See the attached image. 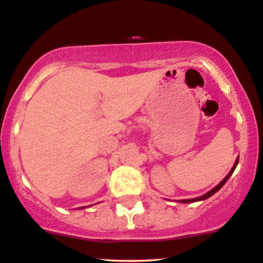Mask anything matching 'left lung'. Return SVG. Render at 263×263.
Here are the masks:
<instances>
[{
  "instance_id": "1",
  "label": "left lung",
  "mask_w": 263,
  "mask_h": 263,
  "mask_svg": "<svg viewBox=\"0 0 263 263\" xmlns=\"http://www.w3.org/2000/svg\"><path fill=\"white\" fill-rule=\"evenodd\" d=\"M238 162H239V160H236V161H235L234 166H233V168H232V170H231V172H229V173H228V176H227V177L224 178V179H223V180L221 181V183H219V184H218V185H217V186H215V187H213V189H212V190H210V191H209V193H206V194H205V195H202V196H199V197H195V199H187V200H180V201H181V202H184V203H185V202H195V201H201V200H206V199H209V197H210V196H212V195H213V194H216V193H217V191H218L219 189H221V187H222L223 185H224V184H226V181L229 179V177H231V176H232V174H233V172H234V170H235L236 164H238Z\"/></svg>"
}]
</instances>
